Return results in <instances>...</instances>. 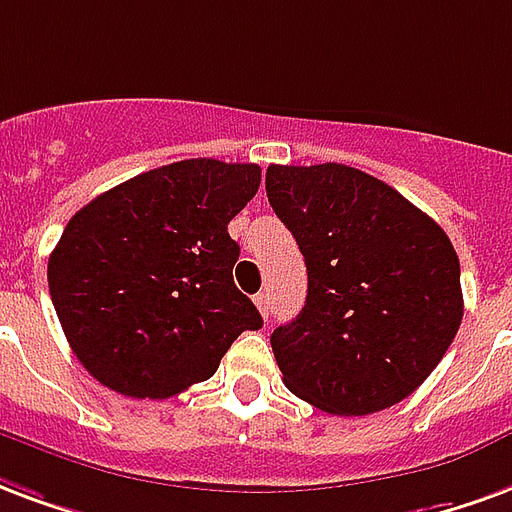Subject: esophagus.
I'll return each instance as SVG.
<instances>
[{"mask_svg": "<svg viewBox=\"0 0 512 512\" xmlns=\"http://www.w3.org/2000/svg\"><path fill=\"white\" fill-rule=\"evenodd\" d=\"M255 304H257V309H260V314H263V320H268V309H271L268 293H257L255 295Z\"/></svg>", "mask_w": 512, "mask_h": 512, "instance_id": "esophagus-1", "label": "esophagus"}]
</instances>
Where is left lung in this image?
Instances as JSON below:
<instances>
[{
	"instance_id": "obj_1",
	"label": "left lung",
	"mask_w": 512,
	"mask_h": 512,
	"mask_svg": "<svg viewBox=\"0 0 512 512\" xmlns=\"http://www.w3.org/2000/svg\"><path fill=\"white\" fill-rule=\"evenodd\" d=\"M268 203L298 241L309 290L271 333L282 382L331 415L407 399L448 352L464 317L445 230L350 165H271Z\"/></svg>"
}]
</instances>
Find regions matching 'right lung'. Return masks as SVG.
Wrapping results in <instances>:
<instances>
[{
  "mask_svg": "<svg viewBox=\"0 0 512 512\" xmlns=\"http://www.w3.org/2000/svg\"><path fill=\"white\" fill-rule=\"evenodd\" d=\"M252 162L162 165L75 214L48 260V290L83 369L130 399L208 380L263 317L233 285L227 222L255 198Z\"/></svg>",
  "mask_w": 512,
  "mask_h": 512,
  "instance_id": "right-lung-1",
  "label": "right lung"
}]
</instances>
